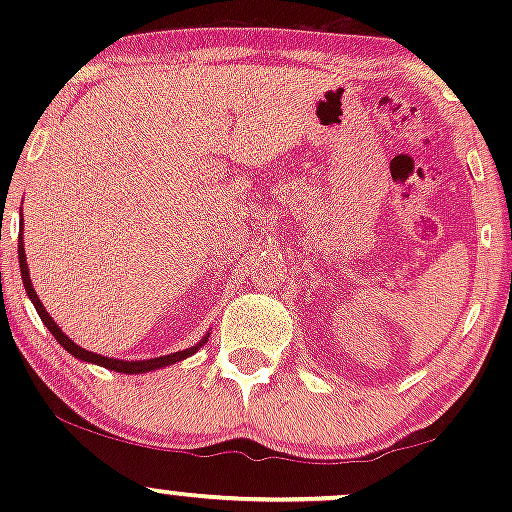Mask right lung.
Instances as JSON below:
<instances>
[{
	"instance_id": "1",
	"label": "right lung",
	"mask_w": 512,
	"mask_h": 512,
	"mask_svg": "<svg viewBox=\"0 0 512 512\" xmlns=\"http://www.w3.org/2000/svg\"><path fill=\"white\" fill-rule=\"evenodd\" d=\"M19 267H21V279H23V286H26V293L28 298H31V303L35 305V310H38L40 320H43V325L48 327L52 332V337L57 339L64 346V351L67 354H72L74 358H79V361H86V363H96V366H103L108 370H115V373H127V375H137V373H149V370H158V368H166V366H173V363H180L185 361L187 356L197 354L199 349H202L204 344H207L209 339V332L204 334L202 339L195 346H190V349H182V351H175V354H168V356H156V358H146V361H125V358H110V356H103V354H96V351H88V349H81L79 344L72 342V339L67 337V334L62 332V327L57 325L55 320H52L48 310H45V305L40 303L38 293H35L33 284H31V274H28V264H26V250H23V221H21V236H19Z\"/></svg>"
}]
</instances>
